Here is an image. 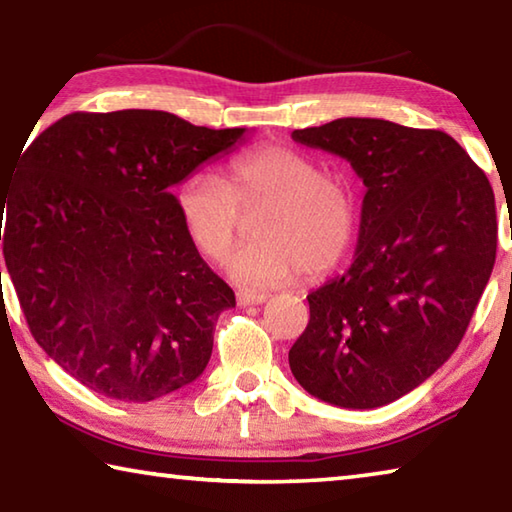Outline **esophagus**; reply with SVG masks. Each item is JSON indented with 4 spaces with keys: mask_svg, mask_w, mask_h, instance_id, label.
Returning a JSON list of instances; mask_svg holds the SVG:
<instances>
[{
    "mask_svg": "<svg viewBox=\"0 0 512 512\" xmlns=\"http://www.w3.org/2000/svg\"><path fill=\"white\" fill-rule=\"evenodd\" d=\"M268 296L266 293H255V291H248V289H239L237 291V302L241 307H248V305H262L266 302Z\"/></svg>",
    "mask_w": 512,
    "mask_h": 512,
    "instance_id": "1",
    "label": "esophagus"
}]
</instances>
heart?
Returning a JSON list of instances; mask_svg holds the SVG:
<instances>
[{"label":"heart","instance_id":"b5f03b06","mask_svg":"<svg viewBox=\"0 0 512 512\" xmlns=\"http://www.w3.org/2000/svg\"><path fill=\"white\" fill-rule=\"evenodd\" d=\"M262 206L257 241L230 262L241 284L277 287L300 273L316 282L350 253L359 221L350 180L320 171V164L296 146H259L232 160L223 180L194 173L176 189L185 235L210 262L230 255L244 216Z\"/></svg>","mask_w":512,"mask_h":512}]
</instances>
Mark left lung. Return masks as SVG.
Listing matches in <instances>:
<instances>
[{"label":"left lung","mask_w":512,"mask_h":512,"mask_svg":"<svg viewBox=\"0 0 512 512\" xmlns=\"http://www.w3.org/2000/svg\"><path fill=\"white\" fill-rule=\"evenodd\" d=\"M366 185L352 266L311 291L289 366L309 395L377 409L429 379L461 343L497 255L488 176L454 137L343 117L293 131Z\"/></svg>","instance_id":"8db88e82"}]
</instances>
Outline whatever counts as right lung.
I'll return each mask as SVG.
<instances>
[{
  "label": "right lung",
  "mask_w": 512,
  "mask_h": 512,
  "mask_svg": "<svg viewBox=\"0 0 512 512\" xmlns=\"http://www.w3.org/2000/svg\"><path fill=\"white\" fill-rule=\"evenodd\" d=\"M244 135L162 110L72 112L0 189L4 259L33 339L90 391L140 404L203 375L235 293L185 235L169 189Z\"/></svg>",
  "instance_id": "right-lung-1"
}]
</instances>
